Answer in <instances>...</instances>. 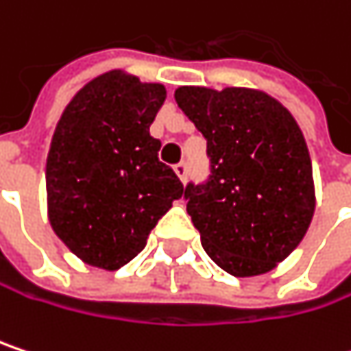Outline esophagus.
<instances>
[{
    "label": "esophagus",
    "mask_w": 351,
    "mask_h": 351,
    "mask_svg": "<svg viewBox=\"0 0 351 351\" xmlns=\"http://www.w3.org/2000/svg\"><path fill=\"white\" fill-rule=\"evenodd\" d=\"M175 173L178 175L180 180H184V178H186V173H189V162H186V160H180L178 165H175Z\"/></svg>",
    "instance_id": "34e87169"
}]
</instances>
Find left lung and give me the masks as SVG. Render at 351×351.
<instances>
[{
    "mask_svg": "<svg viewBox=\"0 0 351 351\" xmlns=\"http://www.w3.org/2000/svg\"><path fill=\"white\" fill-rule=\"evenodd\" d=\"M178 108L207 138L210 175L184 186L207 255L235 277L271 271L305 237L315 208L295 118L259 90L182 86Z\"/></svg>",
    "mask_w": 351,
    "mask_h": 351,
    "instance_id": "obj_1",
    "label": "left lung"
}]
</instances>
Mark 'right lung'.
I'll return each mask as SVG.
<instances>
[{"mask_svg":"<svg viewBox=\"0 0 351 351\" xmlns=\"http://www.w3.org/2000/svg\"><path fill=\"white\" fill-rule=\"evenodd\" d=\"M165 98L162 84L114 70L88 82L56 126L46 165L49 223L88 265L114 271L132 261L182 197L148 132Z\"/></svg>","mask_w":351,"mask_h":351,"instance_id":"obj_1","label":"right lung"}]
</instances>
